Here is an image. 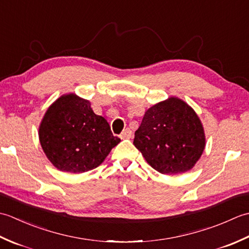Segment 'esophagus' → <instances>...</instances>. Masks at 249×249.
<instances>
[{"label":"esophagus","mask_w":249,"mask_h":249,"mask_svg":"<svg viewBox=\"0 0 249 249\" xmlns=\"http://www.w3.org/2000/svg\"><path fill=\"white\" fill-rule=\"evenodd\" d=\"M131 136H133V133L129 128H126L123 133L121 134V139H130Z\"/></svg>","instance_id":"obj_1"}]
</instances>
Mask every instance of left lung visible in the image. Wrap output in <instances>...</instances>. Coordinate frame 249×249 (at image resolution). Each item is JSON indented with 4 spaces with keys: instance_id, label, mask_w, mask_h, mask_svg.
I'll list each match as a JSON object with an SVG mask.
<instances>
[{
    "instance_id": "1",
    "label": "left lung",
    "mask_w": 249,
    "mask_h": 249,
    "mask_svg": "<svg viewBox=\"0 0 249 249\" xmlns=\"http://www.w3.org/2000/svg\"><path fill=\"white\" fill-rule=\"evenodd\" d=\"M134 144L156 171L169 176L184 173L202 155L204 128L187 103L171 96L145 111Z\"/></svg>"
}]
</instances>
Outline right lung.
Listing matches in <instances>:
<instances>
[{"instance_id":"add662e5","label":"right lung","mask_w":249,"mask_h":249,"mask_svg":"<svg viewBox=\"0 0 249 249\" xmlns=\"http://www.w3.org/2000/svg\"><path fill=\"white\" fill-rule=\"evenodd\" d=\"M43 151L57 170L83 173L98 167L121 139L91 103L68 93L47 109L38 128Z\"/></svg>"}]
</instances>
